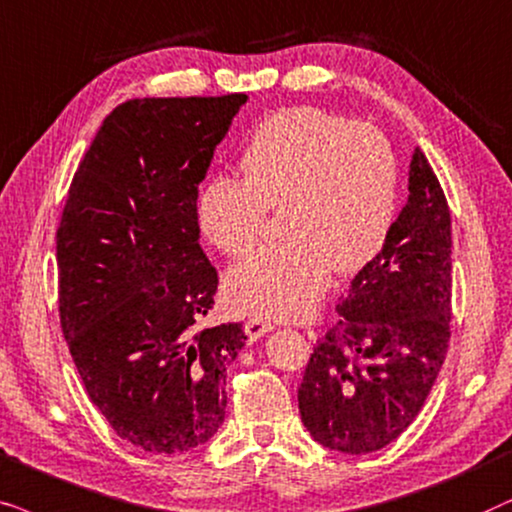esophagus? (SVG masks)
I'll list each match as a JSON object with an SVG mask.
<instances>
[{
	"instance_id": "obj_1",
	"label": "esophagus",
	"mask_w": 512,
	"mask_h": 512,
	"mask_svg": "<svg viewBox=\"0 0 512 512\" xmlns=\"http://www.w3.org/2000/svg\"><path fill=\"white\" fill-rule=\"evenodd\" d=\"M274 330V325L269 323V320H260V318H250L245 320V337H248V342H257V339L267 335V332Z\"/></svg>"
}]
</instances>
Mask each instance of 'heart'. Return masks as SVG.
Instances as JSON below:
<instances>
[{
    "label": "heart",
    "mask_w": 512,
    "mask_h": 512,
    "mask_svg": "<svg viewBox=\"0 0 512 512\" xmlns=\"http://www.w3.org/2000/svg\"><path fill=\"white\" fill-rule=\"evenodd\" d=\"M245 177L215 175L199 196L203 236L229 257L260 243L269 210H283V243L229 271L227 304L260 318H302L330 274L367 267L391 234L398 161L377 128L318 107L276 112L252 135Z\"/></svg>",
    "instance_id": "b5f03b06"
}]
</instances>
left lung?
Listing matches in <instances>:
<instances>
[{
    "instance_id": "obj_1",
    "label": "left lung",
    "mask_w": 512,
    "mask_h": 512,
    "mask_svg": "<svg viewBox=\"0 0 512 512\" xmlns=\"http://www.w3.org/2000/svg\"><path fill=\"white\" fill-rule=\"evenodd\" d=\"M410 196L384 248L339 297V320L313 346L299 414L313 440L344 454L391 445L438 379L452 320V217L417 147Z\"/></svg>"
}]
</instances>
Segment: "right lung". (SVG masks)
Masks as SVG:
<instances>
[{"label": "right lung", "mask_w": 512, "mask_h": 512, "mask_svg": "<svg viewBox=\"0 0 512 512\" xmlns=\"http://www.w3.org/2000/svg\"><path fill=\"white\" fill-rule=\"evenodd\" d=\"M248 95L135 98L102 121L56 234L58 309L79 377L119 438L156 454L224 421L241 323L199 327L217 271L199 245V185Z\"/></svg>", "instance_id": "obj_1"}]
</instances>
